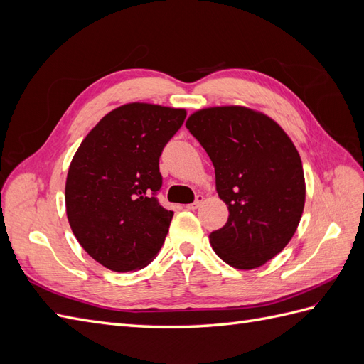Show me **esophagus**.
I'll return each instance as SVG.
<instances>
[{"mask_svg": "<svg viewBox=\"0 0 364 364\" xmlns=\"http://www.w3.org/2000/svg\"><path fill=\"white\" fill-rule=\"evenodd\" d=\"M203 200H205V197H203L202 194H197V196H196V200H194L193 203H190V205H186L185 208H186V209H191V211H193V209L199 208V206L203 203Z\"/></svg>", "mask_w": 364, "mask_h": 364, "instance_id": "obj_1", "label": "esophagus"}]
</instances>
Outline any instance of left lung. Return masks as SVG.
<instances>
[{"instance_id":"obj_1","label":"left lung","mask_w":364,"mask_h":364,"mask_svg":"<svg viewBox=\"0 0 364 364\" xmlns=\"http://www.w3.org/2000/svg\"><path fill=\"white\" fill-rule=\"evenodd\" d=\"M186 129L213 161L228 222L209 235L217 255L241 270L266 264L289 245L305 205L302 161L267 115L243 106L194 112Z\"/></svg>"}]
</instances>
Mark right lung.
I'll use <instances>...</instances> for the list:
<instances>
[{"mask_svg":"<svg viewBox=\"0 0 364 364\" xmlns=\"http://www.w3.org/2000/svg\"><path fill=\"white\" fill-rule=\"evenodd\" d=\"M186 112L129 103L103 117L71 161L65 203L80 246L114 272L146 267L158 255L173 218L158 193L159 156Z\"/></svg>","mask_w":364,"mask_h":364,"instance_id":"1","label":"right lung"}]
</instances>
